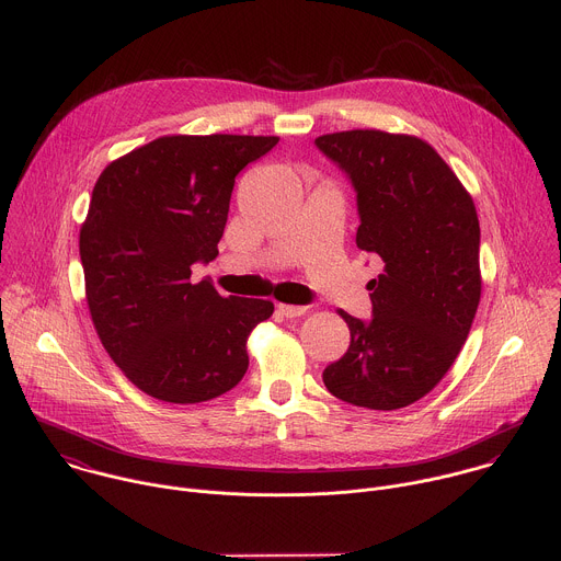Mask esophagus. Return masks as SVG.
Instances as JSON below:
<instances>
[{"label": "esophagus", "instance_id": "34e87169", "mask_svg": "<svg viewBox=\"0 0 561 561\" xmlns=\"http://www.w3.org/2000/svg\"><path fill=\"white\" fill-rule=\"evenodd\" d=\"M277 312L284 317H299L306 312V306H293V304H277Z\"/></svg>", "mask_w": 561, "mask_h": 561}]
</instances>
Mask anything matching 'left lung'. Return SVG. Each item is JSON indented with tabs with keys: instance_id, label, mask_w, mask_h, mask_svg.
I'll return each mask as SVG.
<instances>
[{
	"instance_id": "obj_1",
	"label": "left lung",
	"mask_w": 561,
	"mask_h": 561,
	"mask_svg": "<svg viewBox=\"0 0 561 561\" xmlns=\"http://www.w3.org/2000/svg\"><path fill=\"white\" fill-rule=\"evenodd\" d=\"M314 144L357 193V249L383 264L368 282L370 322L340 310L351 346L324 368V383L353 407L404 409L448 373L479 306L472 197L420 137L344 130Z\"/></svg>"
}]
</instances>
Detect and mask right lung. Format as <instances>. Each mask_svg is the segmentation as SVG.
I'll use <instances>...</instances> for the list:
<instances>
[{
  "mask_svg": "<svg viewBox=\"0 0 561 561\" xmlns=\"http://www.w3.org/2000/svg\"><path fill=\"white\" fill-rule=\"evenodd\" d=\"M279 137L167 135L111 162L79 230L95 331L146 394L199 404L249 368L251 331L268 299L221 297L191 266L217 257L239 171Z\"/></svg>",
  "mask_w": 561,
  "mask_h": 561,
  "instance_id": "1",
  "label": "right lung"
}]
</instances>
